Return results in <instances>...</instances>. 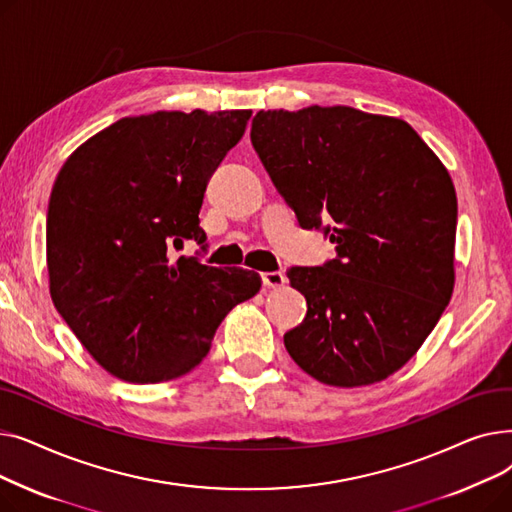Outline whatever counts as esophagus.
<instances>
[{
	"label": "esophagus",
	"mask_w": 512,
	"mask_h": 512,
	"mask_svg": "<svg viewBox=\"0 0 512 512\" xmlns=\"http://www.w3.org/2000/svg\"><path fill=\"white\" fill-rule=\"evenodd\" d=\"M261 280H263V286L267 288H280L286 284V276L282 272H263Z\"/></svg>",
	"instance_id": "1"
}]
</instances>
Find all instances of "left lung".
Instances as JSON below:
<instances>
[{
    "label": "left lung",
    "mask_w": 512,
    "mask_h": 512,
    "mask_svg": "<svg viewBox=\"0 0 512 512\" xmlns=\"http://www.w3.org/2000/svg\"><path fill=\"white\" fill-rule=\"evenodd\" d=\"M251 143L303 228L336 245L324 267H292L307 299L284 346L321 384L386 380L438 324L454 290L456 193L438 155L400 118L346 105L261 110Z\"/></svg>",
    "instance_id": "1"
}]
</instances>
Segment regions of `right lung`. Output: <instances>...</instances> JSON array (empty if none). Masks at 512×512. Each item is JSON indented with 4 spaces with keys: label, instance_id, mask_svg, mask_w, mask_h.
Segmentation results:
<instances>
[{
    "label": "right lung",
    "instance_id": "right-lung-1",
    "mask_svg": "<svg viewBox=\"0 0 512 512\" xmlns=\"http://www.w3.org/2000/svg\"><path fill=\"white\" fill-rule=\"evenodd\" d=\"M251 114L128 116L93 134L58 172L47 209L49 294L114 378H182L207 357L228 311L259 292V274L242 267L170 259L172 245L205 240L207 182Z\"/></svg>",
    "mask_w": 512,
    "mask_h": 512
}]
</instances>
